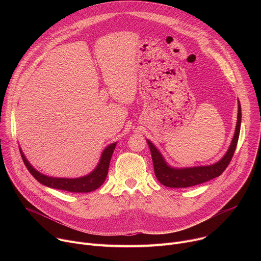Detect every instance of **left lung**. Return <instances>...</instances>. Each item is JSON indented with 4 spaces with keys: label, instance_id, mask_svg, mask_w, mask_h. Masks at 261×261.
Masks as SVG:
<instances>
[{
    "label": "left lung",
    "instance_id": "1",
    "mask_svg": "<svg viewBox=\"0 0 261 261\" xmlns=\"http://www.w3.org/2000/svg\"><path fill=\"white\" fill-rule=\"evenodd\" d=\"M242 122V109L239 101L238 106V121L236 126V131L231 143L228 147L226 154L223 156L218 162L211 165L203 166H194V167H184L176 168L170 166L160 153L158 148L154 145L151 140L146 139V142L150 146V151L152 154L154 171L158 180L169 188H188L192 186H196L202 182H205L210 179H213L222 174V172L226 169L230 163L232 156L234 154L236 147L238 144L240 130Z\"/></svg>",
    "mask_w": 261,
    "mask_h": 261
}]
</instances>
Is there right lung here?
<instances>
[{"mask_svg":"<svg viewBox=\"0 0 261 261\" xmlns=\"http://www.w3.org/2000/svg\"><path fill=\"white\" fill-rule=\"evenodd\" d=\"M116 145H117V142H114L104 148V151L101 154L98 165L95 167V169L92 172H90L87 175H84L81 177H74V178L54 177V176L45 175L39 172L37 169H35L31 165V163L28 161L24 154L22 153L20 146H19V152L28 170L40 184L53 189L64 190L68 192H75V193H88L98 189L104 182L108 173L110 159H111V156H113Z\"/></svg>","mask_w":261,"mask_h":261,"instance_id":"add662e5","label":"right lung"}]
</instances>
